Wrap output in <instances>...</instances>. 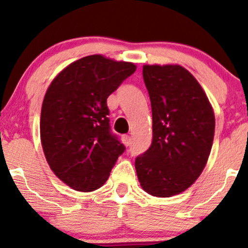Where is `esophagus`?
<instances>
[{
    "instance_id": "esophagus-1",
    "label": "esophagus",
    "mask_w": 248,
    "mask_h": 248,
    "mask_svg": "<svg viewBox=\"0 0 248 248\" xmlns=\"http://www.w3.org/2000/svg\"><path fill=\"white\" fill-rule=\"evenodd\" d=\"M122 142H124L126 146H131L132 144V138L129 136H122Z\"/></svg>"
}]
</instances>
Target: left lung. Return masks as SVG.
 <instances>
[{
    "instance_id": "8db88e82",
    "label": "left lung",
    "mask_w": 248,
    "mask_h": 248,
    "mask_svg": "<svg viewBox=\"0 0 248 248\" xmlns=\"http://www.w3.org/2000/svg\"><path fill=\"white\" fill-rule=\"evenodd\" d=\"M142 78L152 109L151 146L136 158L140 186L171 197L202 174L215 134V115L204 90L177 64H145Z\"/></svg>"
}]
</instances>
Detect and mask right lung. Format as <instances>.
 Returning <instances> with one entry per match:
<instances>
[{
  "label": "right lung",
  "instance_id": "add662e5",
  "mask_svg": "<svg viewBox=\"0 0 248 248\" xmlns=\"http://www.w3.org/2000/svg\"><path fill=\"white\" fill-rule=\"evenodd\" d=\"M136 68L131 62L91 55L69 64L50 84L42 106V146L54 174L73 189L103 186L126 150L110 129L107 98Z\"/></svg>",
  "mask_w": 248,
  "mask_h": 248
}]
</instances>
